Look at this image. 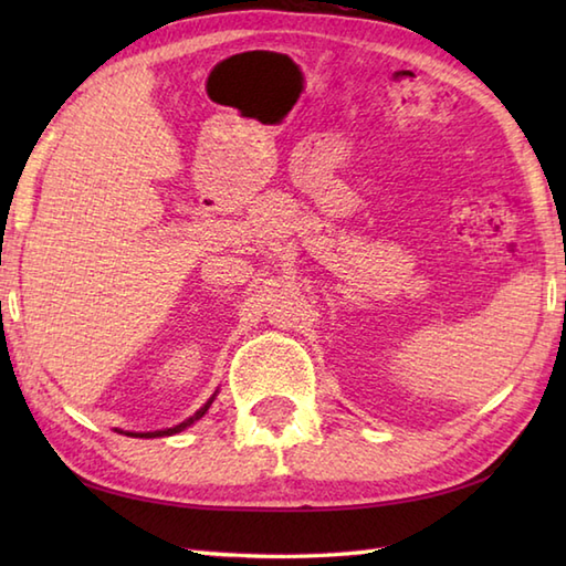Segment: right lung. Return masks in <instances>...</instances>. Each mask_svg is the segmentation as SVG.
<instances>
[{"mask_svg": "<svg viewBox=\"0 0 566 566\" xmlns=\"http://www.w3.org/2000/svg\"><path fill=\"white\" fill-rule=\"evenodd\" d=\"M216 396V394H213ZM213 396H211V399L207 401V403H203L201 408H199V411L195 413V416H191V418H187L185 420V423H179V426H175V428H165V430H155V432H126V436H130V438H165V436H175V432H179V430H185V428H189L191 423H197V420L203 416V413H207L209 411V406L213 403Z\"/></svg>", "mask_w": 566, "mask_h": 566, "instance_id": "obj_1", "label": "right lung"}]
</instances>
